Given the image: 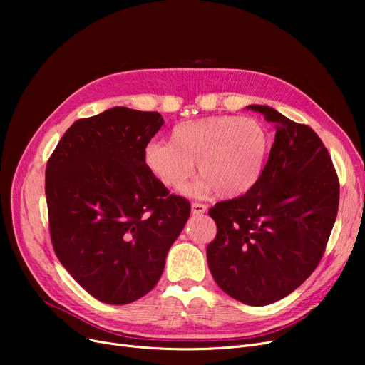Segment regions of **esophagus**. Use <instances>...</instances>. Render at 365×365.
Here are the masks:
<instances>
[{
    "label": "esophagus",
    "mask_w": 365,
    "mask_h": 365,
    "mask_svg": "<svg viewBox=\"0 0 365 365\" xmlns=\"http://www.w3.org/2000/svg\"><path fill=\"white\" fill-rule=\"evenodd\" d=\"M207 212V205L200 204V202H193L192 204V213L193 215H204Z\"/></svg>",
    "instance_id": "esophagus-1"
}]
</instances>
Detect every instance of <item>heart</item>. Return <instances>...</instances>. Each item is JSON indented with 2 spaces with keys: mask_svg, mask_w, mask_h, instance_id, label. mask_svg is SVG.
I'll use <instances>...</instances> for the list:
<instances>
[{
  "mask_svg": "<svg viewBox=\"0 0 365 365\" xmlns=\"http://www.w3.org/2000/svg\"><path fill=\"white\" fill-rule=\"evenodd\" d=\"M269 149V134L252 117L212 115L182 121L170 132V143L150 141L143 150L146 168L165 187L180 190L195 172L197 189L220 197L250 192L259 181Z\"/></svg>",
  "mask_w": 365,
  "mask_h": 365,
  "instance_id": "b5f03b06",
  "label": "heart"
}]
</instances>
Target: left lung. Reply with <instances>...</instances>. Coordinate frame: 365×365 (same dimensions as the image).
Masks as SVG:
<instances>
[{"mask_svg": "<svg viewBox=\"0 0 365 365\" xmlns=\"http://www.w3.org/2000/svg\"><path fill=\"white\" fill-rule=\"evenodd\" d=\"M275 128L267 164L250 192L210 208L217 233L207 247L217 286L250 306L279 302L322 260L339 182L323 141L267 105H250Z\"/></svg>", "mask_w": 365, "mask_h": 365, "instance_id": "left-lung-1", "label": "left lung"}]
</instances>
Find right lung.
Returning <instances> with one entry per match:
<instances>
[{"mask_svg": "<svg viewBox=\"0 0 365 365\" xmlns=\"http://www.w3.org/2000/svg\"><path fill=\"white\" fill-rule=\"evenodd\" d=\"M158 113L125 106L77 120L46 169L54 252L97 300L128 304L161 277L165 256L190 216L143 160L163 126Z\"/></svg>", "mask_w": 365, "mask_h": 365, "instance_id": "add662e5", "label": "right lung"}]
</instances>
